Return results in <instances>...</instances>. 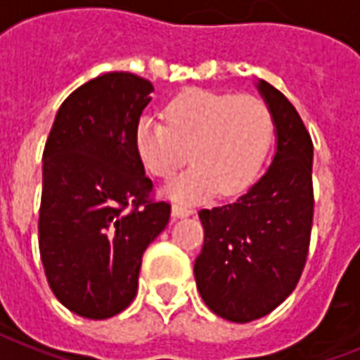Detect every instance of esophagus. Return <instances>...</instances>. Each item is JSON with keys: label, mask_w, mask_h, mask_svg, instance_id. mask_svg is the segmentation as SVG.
<instances>
[{"label": "esophagus", "mask_w": 360, "mask_h": 360, "mask_svg": "<svg viewBox=\"0 0 360 360\" xmlns=\"http://www.w3.org/2000/svg\"><path fill=\"white\" fill-rule=\"evenodd\" d=\"M172 214L173 218H187V216H191V214H195V210L191 208V206H185V204H173L172 208Z\"/></svg>", "instance_id": "obj_1"}]
</instances>
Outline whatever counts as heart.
<instances>
[{
	"mask_svg": "<svg viewBox=\"0 0 360 360\" xmlns=\"http://www.w3.org/2000/svg\"><path fill=\"white\" fill-rule=\"evenodd\" d=\"M164 120L144 115L134 144L142 164L158 179H169L191 158L195 164L165 193L198 200L218 188L237 195L257 179L270 152L274 117L260 98L188 89L167 102Z\"/></svg>",
	"mask_w": 360,
	"mask_h": 360,
	"instance_id": "b5f03b06",
	"label": "heart"
}]
</instances>
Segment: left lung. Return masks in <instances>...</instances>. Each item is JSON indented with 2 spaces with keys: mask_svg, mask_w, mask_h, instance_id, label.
Returning a JSON list of instances; mask_svg holds the SVG:
<instances>
[{
  "mask_svg": "<svg viewBox=\"0 0 360 360\" xmlns=\"http://www.w3.org/2000/svg\"><path fill=\"white\" fill-rule=\"evenodd\" d=\"M278 148L268 172L235 202L200 210L204 245L195 279L206 307L229 322H250L285 301L309 257L314 216L312 139L293 103L266 81Z\"/></svg>",
  "mask_w": 360,
  "mask_h": 360,
  "instance_id": "obj_1",
  "label": "left lung"
}]
</instances>
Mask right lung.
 I'll return each instance as SVG.
<instances>
[{
	"label": "right lung",
	"mask_w": 360,
	"mask_h": 360,
	"mask_svg": "<svg viewBox=\"0 0 360 360\" xmlns=\"http://www.w3.org/2000/svg\"><path fill=\"white\" fill-rule=\"evenodd\" d=\"M152 82L105 73L61 103L44 146L38 245L51 291L67 309L103 320L133 302L142 255L169 221L152 198L134 131Z\"/></svg>",
	"instance_id": "1"
}]
</instances>
